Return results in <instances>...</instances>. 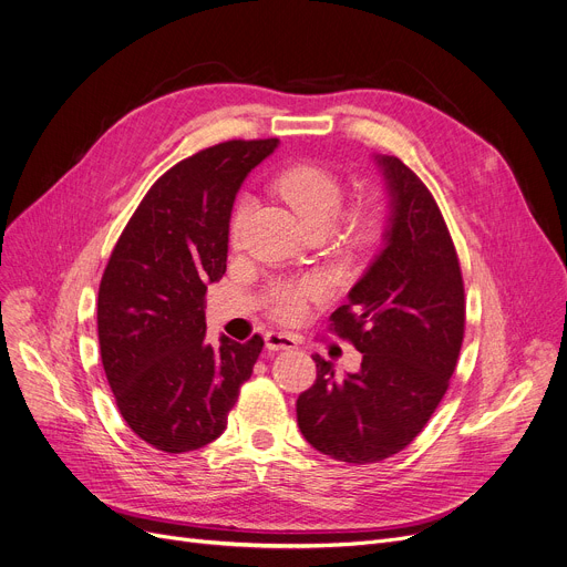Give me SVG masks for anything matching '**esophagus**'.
Segmentation results:
<instances>
[{
	"label": "esophagus",
	"mask_w": 567,
	"mask_h": 567,
	"mask_svg": "<svg viewBox=\"0 0 567 567\" xmlns=\"http://www.w3.org/2000/svg\"><path fill=\"white\" fill-rule=\"evenodd\" d=\"M265 348L272 350V352L295 350L297 339L292 334H286V331H268V334H265Z\"/></svg>",
	"instance_id": "34e87169"
}]
</instances>
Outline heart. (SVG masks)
<instances>
[{
    "label": "heart",
    "mask_w": 567,
    "mask_h": 567,
    "mask_svg": "<svg viewBox=\"0 0 567 567\" xmlns=\"http://www.w3.org/2000/svg\"><path fill=\"white\" fill-rule=\"evenodd\" d=\"M275 189L311 230L327 228L334 221L346 196L341 176L313 162H299L288 166V169H284L275 178ZM249 208L251 202L247 196L238 198L236 206H233L228 217L230 245H240ZM378 224L380 215L373 206H361L352 215V233L357 238H371ZM320 292V281L311 277L302 281H281L275 284L270 290V309L281 320H297L305 311L307 299H316Z\"/></svg>",
    "instance_id": "heart-1"
}]
</instances>
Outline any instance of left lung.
<instances>
[{"instance_id":"8db88e82","label":"left lung","mask_w":567,"mask_h":567,"mask_svg":"<svg viewBox=\"0 0 567 567\" xmlns=\"http://www.w3.org/2000/svg\"><path fill=\"white\" fill-rule=\"evenodd\" d=\"M389 194L382 251L331 313V329L361 352L357 373L316 361L297 398V425L320 453L369 464L403 451L449 389L464 337L457 254L435 198L393 155H375Z\"/></svg>"}]
</instances>
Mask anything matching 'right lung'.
<instances>
[{
    "label": "right lung",
    "instance_id": "right-lung-1",
    "mask_svg": "<svg viewBox=\"0 0 567 567\" xmlns=\"http://www.w3.org/2000/svg\"><path fill=\"white\" fill-rule=\"evenodd\" d=\"M279 140H233L159 176L123 228L97 290V341L125 423L164 453L217 440L262 350L206 341L208 284L226 272L228 217Z\"/></svg>",
    "mask_w": 567,
    "mask_h": 567
}]
</instances>
